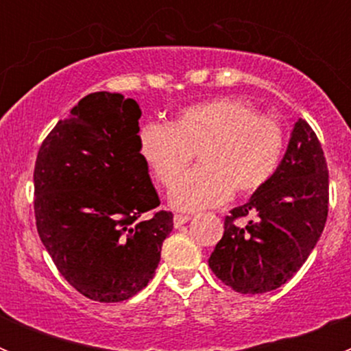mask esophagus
<instances>
[{
    "mask_svg": "<svg viewBox=\"0 0 351 351\" xmlns=\"http://www.w3.org/2000/svg\"><path fill=\"white\" fill-rule=\"evenodd\" d=\"M188 221H190V216H186V214H176V216H173V226H176V228H179V226H182Z\"/></svg>",
    "mask_w": 351,
    "mask_h": 351,
    "instance_id": "esophagus-1",
    "label": "esophagus"
}]
</instances>
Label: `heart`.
<instances>
[{
	"instance_id": "b5f03b06",
	"label": "heart",
	"mask_w": 351,
	"mask_h": 351,
	"mask_svg": "<svg viewBox=\"0 0 351 351\" xmlns=\"http://www.w3.org/2000/svg\"><path fill=\"white\" fill-rule=\"evenodd\" d=\"M287 135L280 119L260 116L255 105L235 98L184 108L165 125L147 123L137 132V153L161 188H172L193 154L198 169L179 180L172 204L182 210L218 206L247 197L280 169Z\"/></svg>"
}]
</instances>
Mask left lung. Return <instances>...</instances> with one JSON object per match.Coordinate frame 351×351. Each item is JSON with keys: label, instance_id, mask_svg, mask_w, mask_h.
<instances>
[{"label": "left lung", "instance_id": "8db88e82", "mask_svg": "<svg viewBox=\"0 0 351 351\" xmlns=\"http://www.w3.org/2000/svg\"><path fill=\"white\" fill-rule=\"evenodd\" d=\"M328 214V170L320 141L299 119L271 181L225 218L209 258L219 280L239 293H263L293 278L318 243ZM251 215L250 221L242 219Z\"/></svg>", "mask_w": 351, "mask_h": 351}]
</instances>
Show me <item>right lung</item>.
<instances>
[{
  "label": "right lung",
  "instance_id": "1",
  "mask_svg": "<svg viewBox=\"0 0 351 351\" xmlns=\"http://www.w3.org/2000/svg\"><path fill=\"white\" fill-rule=\"evenodd\" d=\"M141 108L119 93L84 96L58 121L35 163L36 230L79 293L121 302L147 287L173 214L137 153Z\"/></svg>",
  "mask_w": 351,
  "mask_h": 351
}]
</instances>
